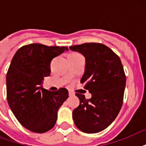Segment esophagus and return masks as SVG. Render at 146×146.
<instances>
[{
  "label": "esophagus",
  "instance_id": "1",
  "mask_svg": "<svg viewBox=\"0 0 146 146\" xmlns=\"http://www.w3.org/2000/svg\"><path fill=\"white\" fill-rule=\"evenodd\" d=\"M69 96H74V93H73L72 92H69Z\"/></svg>",
  "mask_w": 146,
  "mask_h": 146
}]
</instances>
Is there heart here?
Here are the masks:
<instances>
[{
    "label": "heart",
    "mask_w": 146,
    "mask_h": 146,
    "mask_svg": "<svg viewBox=\"0 0 146 146\" xmlns=\"http://www.w3.org/2000/svg\"><path fill=\"white\" fill-rule=\"evenodd\" d=\"M79 54H77V53H72V54H70V55H78Z\"/></svg>",
    "instance_id": "heart-1"
}]
</instances>
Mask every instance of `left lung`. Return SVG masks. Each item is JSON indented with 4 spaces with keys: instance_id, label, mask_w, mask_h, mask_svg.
I'll return each instance as SVG.
<instances>
[{
    "instance_id": "1",
    "label": "left lung",
    "mask_w": 146,
    "mask_h": 146,
    "mask_svg": "<svg viewBox=\"0 0 146 146\" xmlns=\"http://www.w3.org/2000/svg\"><path fill=\"white\" fill-rule=\"evenodd\" d=\"M70 49L86 57L81 83L92 94L90 99L76 93L80 105L73 110V119L78 129L96 133L106 129L120 112L126 86V76L120 57L101 43H85Z\"/></svg>"
}]
</instances>
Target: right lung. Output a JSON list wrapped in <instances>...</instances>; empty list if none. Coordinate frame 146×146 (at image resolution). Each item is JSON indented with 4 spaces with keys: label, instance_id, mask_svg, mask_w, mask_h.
Listing matches in <instances>:
<instances>
[{
    "label": "right lung",
    "instance_id": "obj_1",
    "mask_svg": "<svg viewBox=\"0 0 146 146\" xmlns=\"http://www.w3.org/2000/svg\"><path fill=\"white\" fill-rule=\"evenodd\" d=\"M68 50L67 47L30 44L18 49L7 73L8 104L18 121L38 133L54 127L57 111L68 98V91L60 88L50 92L42 87L49 76L53 58Z\"/></svg>",
    "mask_w": 146,
    "mask_h": 146
}]
</instances>
